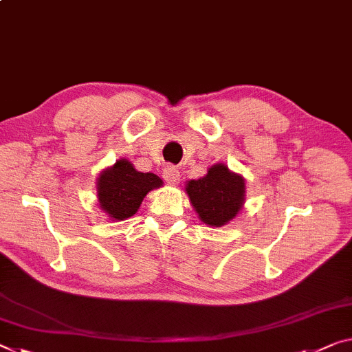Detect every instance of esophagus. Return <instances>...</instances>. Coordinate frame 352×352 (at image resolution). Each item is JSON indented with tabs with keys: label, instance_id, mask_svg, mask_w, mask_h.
I'll return each mask as SVG.
<instances>
[{
	"label": "esophagus",
	"instance_id": "1",
	"mask_svg": "<svg viewBox=\"0 0 352 352\" xmlns=\"http://www.w3.org/2000/svg\"><path fill=\"white\" fill-rule=\"evenodd\" d=\"M164 177H165L166 182L177 184V182H179V179H181V173H179V170L176 168V166L168 165V166H166V168L164 170Z\"/></svg>",
	"mask_w": 352,
	"mask_h": 352
}]
</instances>
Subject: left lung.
Instances as JSON below:
<instances>
[{"label":"left lung","mask_w":352,"mask_h":352,"mask_svg":"<svg viewBox=\"0 0 352 352\" xmlns=\"http://www.w3.org/2000/svg\"><path fill=\"white\" fill-rule=\"evenodd\" d=\"M186 192L198 217L209 226H221L239 214L245 201V181L223 164H215L208 175L187 182Z\"/></svg>","instance_id":"left-lung-1"}]
</instances>
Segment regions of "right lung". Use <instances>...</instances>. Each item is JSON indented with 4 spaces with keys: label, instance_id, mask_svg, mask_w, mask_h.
Listing matches in <instances>:
<instances>
[{
    "label": "right lung",
    "instance_id": "1",
    "mask_svg": "<svg viewBox=\"0 0 352 352\" xmlns=\"http://www.w3.org/2000/svg\"><path fill=\"white\" fill-rule=\"evenodd\" d=\"M154 173H142L126 159H120L97 177V198L107 215L115 220L132 217L142 206L143 198L153 188L162 186Z\"/></svg>",
    "mask_w": 352,
    "mask_h": 352
}]
</instances>
